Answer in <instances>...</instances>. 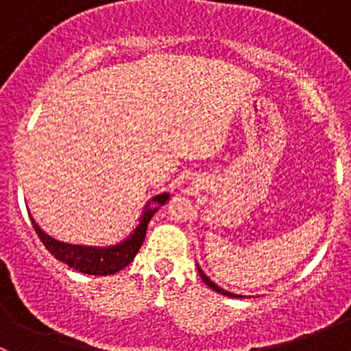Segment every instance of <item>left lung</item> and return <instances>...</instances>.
<instances>
[{"mask_svg": "<svg viewBox=\"0 0 351 351\" xmlns=\"http://www.w3.org/2000/svg\"><path fill=\"white\" fill-rule=\"evenodd\" d=\"M197 270H198V274H200L202 280H204L205 284H207L208 287H210L212 290H215V292H217V293H222V295H228V297H236V299H243V295H239V293H232V292H229V290H224V289H221V287H219L217 284H215V282H212L210 278H208L207 275L204 274V270H202V268L198 267V263H197Z\"/></svg>", "mask_w": 351, "mask_h": 351, "instance_id": "1", "label": "left lung"}]
</instances>
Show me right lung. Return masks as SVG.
I'll use <instances>...</instances> for the list:
<instances>
[{"label": "right lung", "instance_id": "add662e5", "mask_svg": "<svg viewBox=\"0 0 351 351\" xmlns=\"http://www.w3.org/2000/svg\"><path fill=\"white\" fill-rule=\"evenodd\" d=\"M169 200V193H159L147 200L144 205L143 214L139 217V224L136 226L132 232L127 236L123 241L112 244V246H84V244H71L59 241V239L49 236L40 226L32 217L35 232L38 234L40 241L47 247L49 253L59 261L66 263L69 268L88 275H113L125 268L130 261L136 258L137 251L143 246L144 238H146L147 224L153 219V215L159 210V207Z\"/></svg>", "mask_w": 351, "mask_h": 351}]
</instances>
